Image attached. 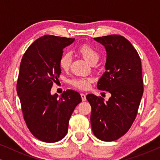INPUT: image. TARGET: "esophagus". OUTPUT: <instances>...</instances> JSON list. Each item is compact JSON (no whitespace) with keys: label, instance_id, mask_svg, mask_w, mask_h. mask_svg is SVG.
I'll list each match as a JSON object with an SVG mask.
<instances>
[{"label":"esophagus","instance_id":"esophagus-1","mask_svg":"<svg viewBox=\"0 0 160 160\" xmlns=\"http://www.w3.org/2000/svg\"><path fill=\"white\" fill-rule=\"evenodd\" d=\"M81 97H82V101H85V100H87V99H86V95H85L84 93H82V94H81Z\"/></svg>","mask_w":160,"mask_h":160}]
</instances>
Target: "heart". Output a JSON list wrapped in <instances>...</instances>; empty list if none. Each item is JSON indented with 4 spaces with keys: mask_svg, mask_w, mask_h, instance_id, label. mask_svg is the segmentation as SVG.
I'll return each instance as SVG.
<instances>
[{
    "mask_svg": "<svg viewBox=\"0 0 160 160\" xmlns=\"http://www.w3.org/2000/svg\"><path fill=\"white\" fill-rule=\"evenodd\" d=\"M78 52L90 64L97 62L99 60L100 55L98 52L92 46L87 44V43H84V44L81 45L78 48ZM71 54L69 52H66V53L62 54L61 55L60 60H59V65L62 70L67 71L71 66ZM92 82V79L90 78H77L72 79L71 83L73 87H76V88L82 89V90H86L90 86Z\"/></svg>",
    "mask_w": 160,
    "mask_h": 160,
    "instance_id": "b5f03b06",
    "label": "heart"
}]
</instances>
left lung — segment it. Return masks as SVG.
<instances>
[{"mask_svg":"<svg viewBox=\"0 0 160 160\" xmlns=\"http://www.w3.org/2000/svg\"><path fill=\"white\" fill-rule=\"evenodd\" d=\"M106 48V71L98 89L111 93L108 101L93 94L87 95L92 107L90 122L94 135L113 141L125 134L135 119L143 93L141 58L130 41L119 35L94 38Z\"/></svg>","mask_w":160,"mask_h":160,"instance_id":"8db88e82","label":"left lung"}]
</instances>
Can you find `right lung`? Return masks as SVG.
I'll list each match as a JSON object with an SVG mask.
<instances>
[{"instance_id":"1","label":"right lung","mask_w":160,"mask_h":160,"mask_svg":"<svg viewBox=\"0 0 160 160\" xmlns=\"http://www.w3.org/2000/svg\"><path fill=\"white\" fill-rule=\"evenodd\" d=\"M74 40L45 35L28 48L21 60L17 92L24 119L30 132L46 143L66 135L72 113L82 102L80 94L71 89L59 98L50 93L61 73L59 60L63 49Z\"/></svg>"}]
</instances>
